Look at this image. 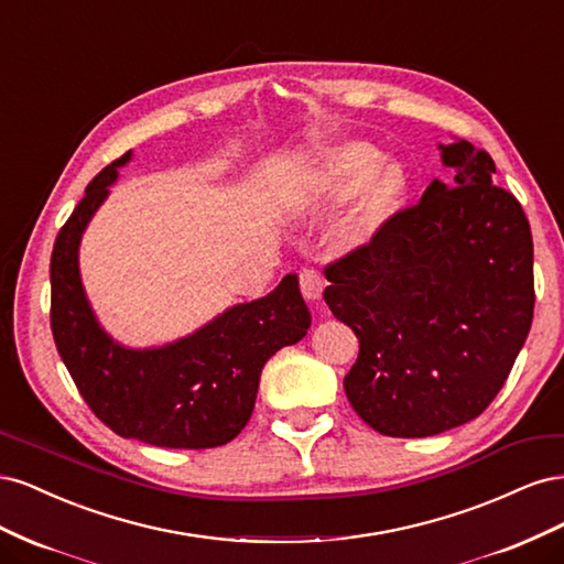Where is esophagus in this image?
Instances as JSON below:
<instances>
[{
    "mask_svg": "<svg viewBox=\"0 0 564 564\" xmlns=\"http://www.w3.org/2000/svg\"><path fill=\"white\" fill-rule=\"evenodd\" d=\"M299 286H301V292H303L305 299L319 301L322 292H324V278L319 275L315 268H303L299 272Z\"/></svg>",
    "mask_w": 564,
    "mask_h": 564,
    "instance_id": "esophagus-1",
    "label": "esophagus"
}]
</instances>
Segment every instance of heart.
<instances>
[{
    "label": "heart",
    "instance_id": "obj_1",
    "mask_svg": "<svg viewBox=\"0 0 564 564\" xmlns=\"http://www.w3.org/2000/svg\"><path fill=\"white\" fill-rule=\"evenodd\" d=\"M379 160L381 152L367 143H350L346 148H340L327 172L317 176V187L324 193L344 195L355 183H360L370 169L379 164ZM404 195L406 176L402 172V166L386 164L375 169L362 185L360 199H357L350 216L348 232L357 242L367 240V237L383 228L392 218V214L402 207Z\"/></svg>",
    "mask_w": 564,
    "mask_h": 564
}]
</instances>
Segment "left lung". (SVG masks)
Wrapping results in <instances>:
<instances>
[{
    "instance_id": "left-lung-1",
    "label": "left lung",
    "mask_w": 564,
    "mask_h": 564,
    "mask_svg": "<svg viewBox=\"0 0 564 564\" xmlns=\"http://www.w3.org/2000/svg\"><path fill=\"white\" fill-rule=\"evenodd\" d=\"M454 169L367 245L324 268V301L360 340L348 402L390 437H429L480 416L503 388L534 317V245L494 160L440 145Z\"/></svg>"
}]
</instances>
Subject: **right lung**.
<instances>
[{
  "label": "right lung",
  "instance_id": "1",
  "mask_svg": "<svg viewBox=\"0 0 564 564\" xmlns=\"http://www.w3.org/2000/svg\"><path fill=\"white\" fill-rule=\"evenodd\" d=\"M131 152L89 185L51 251V332L61 360L91 412L110 431L166 449H209L247 425L263 365L308 334L299 278L259 301L232 305L176 344L131 350L100 329L79 280L77 249L108 185Z\"/></svg>",
  "mask_w": 564,
  "mask_h": 564
}]
</instances>
